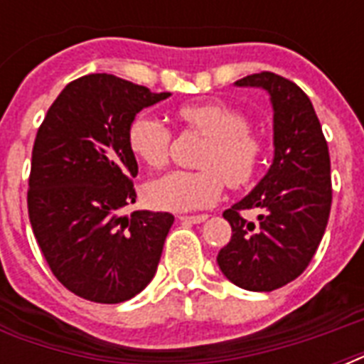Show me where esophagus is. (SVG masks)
<instances>
[{"label": "esophagus", "instance_id": "esophagus-1", "mask_svg": "<svg viewBox=\"0 0 364 364\" xmlns=\"http://www.w3.org/2000/svg\"><path fill=\"white\" fill-rule=\"evenodd\" d=\"M181 223H191V225H200V223L208 221V215H179Z\"/></svg>", "mask_w": 364, "mask_h": 364}]
</instances>
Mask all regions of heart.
I'll return each mask as SVG.
<instances>
[{
    "instance_id": "heart-1",
    "label": "heart",
    "mask_w": 364,
    "mask_h": 364,
    "mask_svg": "<svg viewBox=\"0 0 364 364\" xmlns=\"http://www.w3.org/2000/svg\"><path fill=\"white\" fill-rule=\"evenodd\" d=\"M177 117L191 130L205 137L200 151V170H176L145 187V198L164 211H196L221 198L225 181L240 188L253 181L264 154V145L236 107L221 102L185 104ZM128 147L137 160L159 170L168 164L171 130L149 113H139L128 124Z\"/></svg>"
}]
</instances>
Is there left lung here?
<instances>
[{
	"mask_svg": "<svg viewBox=\"0 0 364 364\" xmlns=\"http://www.w3.org/2000/svg\"><path fill=\"white\" fill-rule=\"evenodd\" d=\"M270 94L274 160L259 185L223 217L232 238L217 255L227 279L247 291H274L306 270L331 213V156L310 98L293 81L272 71L234 82ZM259 209L253 223L241 215Z\"/></svg>",
	"mask_w": 364,
	"mask_h": 364,
	"instance_id": "8db88e82",
	"label": "left lung"
}]
</instances>
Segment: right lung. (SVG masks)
Returning a JSON list of instances; mask_svg holds the SVG:
<instances>
[{"label":"right lung","instance_id":"add662e5","mask_svg":"<svg viewBox=\"0 0 364 364\" xmlns=\"http://www.w3.org/2000/svg\"><path fill=\"white\" fill-rule=\"evenodd\" d=\"M168 96L92 73L60 92L37 130L28 215L56 279L81 299L119 304L156 274L173 215H122L136 202L137 176L126 134L143 107Z\"/></svg>","mask_w":364,"mask_h":364}]
</instances>
